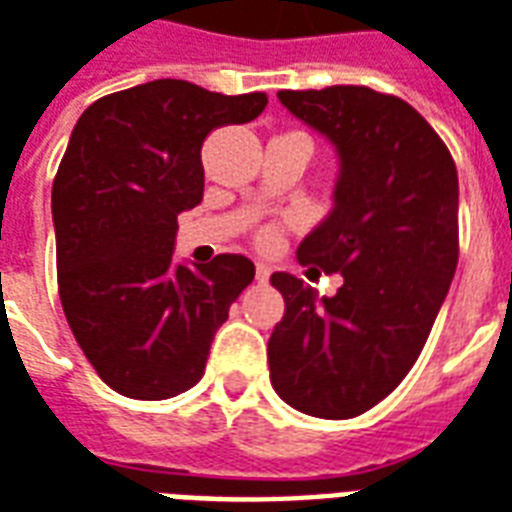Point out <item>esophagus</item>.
I'll list each match as a JSON object with an SVG mask.
<instances>
[{
    "instance_id": "34e87169",
    "label": "esophagus",
    "mask_w": 512,
    "mask_h": 512,
    "mask_svg": "<svg viewBox=\"0 0 512 512\" xmlns=\"http://www.w3.org/2000/svg\"><path fill=\"white\" fill-rule=\"evenodd\" d=\"M270 275H272V270L267 267V264H256V280H259V283H267V280H270Z\"/></svg>"
}]
</instances>
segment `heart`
<instances>
[{"label":"heart","instance_id":"b5f03b06","mask_svg":"<svg viewBox=\"0 0 512 512\" xmlns=\"http://www.w3.org/2000/svg\"><path fill=\"white\" fill-rule=\"evenodd\" d=\"M280 242V229L278 226H267V229H261L256 234V245H259L261 251H275Z\"/></svg>","mask_w":512,"mask_h":512}]
</instances>
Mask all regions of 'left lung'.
<instances>
[{
    "mask_svg": "<svg viewBox=\"0 0 512 512\" xmlns=\"http://www.w3.org/2000/svg\"><path fill=\"white\" fill-rule=\"evenodd\" d=\"M334 142V207L299 245V261L343 286L315 299L275 272L286 315L267 345L278 397L315 418H356L413 370L459 264V175L426 118L367 86L280 91Z\"/></svg>",
    "mask_w": 512,
    "mask_h": 512,
    "instance_id": "left-lung-1",
    "label": "left lung"
}]
</instances>
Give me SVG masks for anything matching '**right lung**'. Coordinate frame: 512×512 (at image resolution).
<instances>
[{
	"label": "right lung",
	"mask_w": 512,
	"mask_h": 512,
	"mask_svg": "<svg viewBox=\"0 0 512 512\" xmlns=\"http://www.w3.org/2000/svg\"><path fill=\"white\" fill-rule=\"evenodd\" d=\"M264 107L261 91L226 96L167 78L102 96L75 124L51 197L59 297L96 375L124 397L197 386L256 275L240 253L183 267L172 245L178 213L202 202L205 137Z\"/></svg>",
	"instance_id": "1"
}]
</instances>
